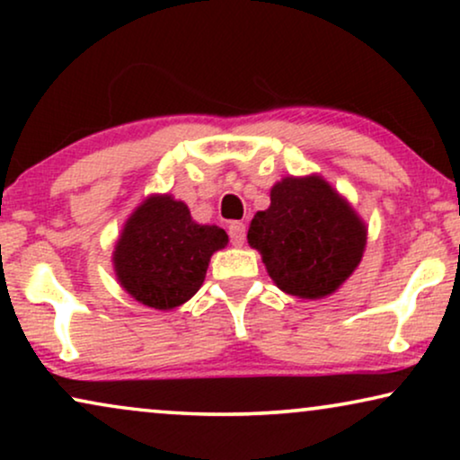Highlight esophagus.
Segmentation results:
<instances>
[{
    "instance_id": "1",
    "label": "esophagus",
    "mask_w": 460,
    "mask_h": 460,
    "mask_svg": "<svg viewBox=\"0 0 460 460\" xmlns=\"http://www.w3.org/2000/svg\"><path fill=\"white\" fill-rule=\"evenodd\" d=\"M228 234H230L232 244L241 247V244L244 243V236H247V226H244L243 222H232L228 226Z\"/></svg>"
}]
</instances>
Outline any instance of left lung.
<instances>
[{
  "label": "left lung",
  "mask_w": 460,
  "mask_h": 460,
  "mask_svg": "<svg viewBox=\"0 0 460 460\" xmlns=\"http://www.w3.org/2000/svg\"><path fill=\"white\" fill-rule=\"evenodd\" d=\"M257 211L249 244L260 251L279 288L301 299L337 291L362 260L367 228L318 175L285 178Z\"/></svg>",
  "instance_id": "left-lung-1"
}]
</instances>
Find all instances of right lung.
Instances as JSON below:
<instances>
[{"label": "right lung", "instance_id": "add662e5", "mask_svg": "<svg viewBox=\"0 0 460 460\" xmlns=\"http://www.w3.org/2000/svg\"><path fill=\"white\" fill-rule=\"evenodd\" d=\"M226 243L222 228L192 222L181 200L163 194L131 213L112 261L131 297L155 310H172L199 291L211 255Z\"/></svg>", "mask_w": 460, "mask_h": 460}]
</instances>
